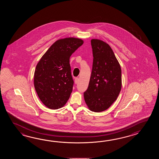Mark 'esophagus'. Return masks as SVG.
I'll use <instances>...</instances> for the list:
<instances>
[{
    "mask_svg": "<svg viewBox=\"0 0 159 159\" xmlns=\"http://www.w3.org/2000/svg\"><path fill=\"white\" fill-rule=\"evenodd\" d=\"M78 82H79V78L78 77H77V78H75V84H78Z\"/></svg>",
    "mask_w": 159,
    "mask_h": 159,
    "instance_id": "1",
    "label": "esophagus"
}]
</instances>
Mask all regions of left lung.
I'll return each instance as SVG.
<instances>
[{
    "instance_id": "obj_1",
    "label": "left lung",
    "mask_w": 159,
    "mask_h": 159,
    "mask_svg": "<svg viewBox=\"0 0 159 159\" xmlns=\"http://www.w3.org/2000/svg\"><path fill=\"white\" fill-rule=\"evenodd\" d=\"M93 62L84 101L90 110L99 112L109 108L122 88V70L111 48L106 43L92 39Z\"/></svg>"
}]
</instances>
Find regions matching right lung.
Masks as SVG:
<instances>
[{
  "label": "right lung",
  "mask_w": 159,
  "mask_h": 159,
  "mask_svg": "<svg viewBox=\"0 0 159 159\" xmlns=\"http://www.w3.org/2000/svg\"><path fill=\"white\" fill-rule=\"evenodd\" d=\"M84 41L75 37L59 39L41 58L34 74V86L38 97L50 109L63 107L70 96L74 81L70 57Z\"/></svg>",
  "instance_id": "right-lung-1"
}]
</instances>
